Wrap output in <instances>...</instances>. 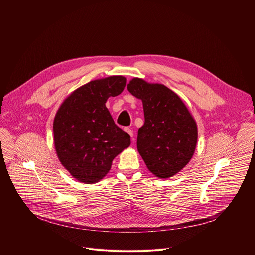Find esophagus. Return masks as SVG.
<instances>
[{"mask_svg":"<svg viewBox=\"0 0 255 255\" xmlns=\"http://www.w3.org/2000/svg\"><path fill=\"white\" fill-rule=\"evenodd\" d=\"M124 131L132 138L133 137V131L130 129V128H128V127H126V128H124Z\"/></svg>","mask_w":255,"mask_h":255,"instance_id":"34e87169","label":"esophagus"}]
</instances>
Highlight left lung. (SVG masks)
Masks as SVG:
<instances>
[{
  "label": "left lung",
  "instance_id": "1",
  "mask_svg": "<svg viewBox=\"0 0 255 255\" xmlns=\"http://www.w3.org/2000/svg\"><path fill=\"white\" fill-rule=\"evenodd\" d=\"M128 91L142 100L144 125L138 130L137 149L148 169L168 178L191 160L197 145V124L180 98L163 85L133 79Z\"/></svg>",
  "mask_w": 255,
  "mask_h": 255
}]
</instances>
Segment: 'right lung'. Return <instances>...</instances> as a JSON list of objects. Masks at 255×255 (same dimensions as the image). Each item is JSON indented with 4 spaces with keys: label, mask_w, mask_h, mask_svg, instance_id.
<instances>
[{
    "label": "right lung",
    "mask_w": 255,
    "mask_h": 255,
    "mask_svg": "<svg viewBox=\"0 0 255 255\" xmlns=\"http://www.w3.org/2000/svg\"><path fill=\"white\" fill-rule=\"evenodd\" d=\"M126 86L121 76L92 81L65 99L53 122L54 146L62 165L86 184L101 180L131 141L106 107Z\"/></svg>",
    "instance_id": "add662e5"
}]
</instances>
